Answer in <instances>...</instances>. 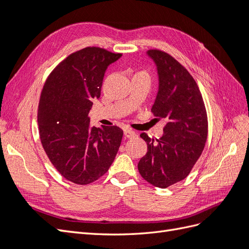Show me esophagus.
Masks as SVG:
<instances>
[{
  "label": "esophagus",
  "instance_id": "34e87169",
  "mask_svg": "<svg viewBox=\"0 0 249 249\" xmlns=\"http://www.w3.org/2000/svg\"><path fill=\"white\" fill-rule=\"evenodd\" d=\"M124 136H125L126 138H132V137L136 136V132L130 130V129H127V128H126V129H124Z\"/></svg>",
  "mask_w": 249,
  "mask_h": 249
}]
</instances>
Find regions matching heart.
Instances as JSON below:
<instances>
[{
  "label": "heart",
  "mask_w": 249,
  "mask_h": 249,
  "mask_svg": "<svg viewBox=\"0 0 249 249\" xmlns=\"http://www.w3.org/2000/svg\"><path fill=\"white\" fill-rule=\"evenodd\" d=\"M138 73H145V72H138Z\"/></svg>",
  "instance_id": "heart-1"
}]
</instances>
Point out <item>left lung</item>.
<instances>
[{
	"label": "left lung",
	"mask_w": 249,
	"mask_h": 249,
	"mask_svg": "<svg viewBox=\"0 0 249 249\" xmlns=\"http://www.w3.org/2000/svg\"><path fill=\"white\" fill-rule=\"evenodd\" d=\"M157 66L159 90L152 112L164 119L163 136L140 137L147 153L138 163L140 175L155 187L165 189L186 178L204 151L208 136L205 103L195 79L174 57L160 50L147 52Z\"/></svg>",
	"instance_id": "8db88e82"
}]
</instances>
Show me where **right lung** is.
<instances>
[{
  "mask_svg": "<svg viewBox=\"0 0 249 249\" xmlns=\"http://www.w3.org/2000/svg\"><path fill=\"white\" fill-rule=\"evenodd\" d=\"M121 53L88 46L69 55L46 78L38 107L44 152L62 177L76 184L97 180L112 164L122 141L118 126L90 125L107 67Z\"/></svg>",
  "mask_w": 249,
  "mask_h": 249,
  "instance_id": "right-lung-1",
  "label": "right lung"
}]
</instances>
